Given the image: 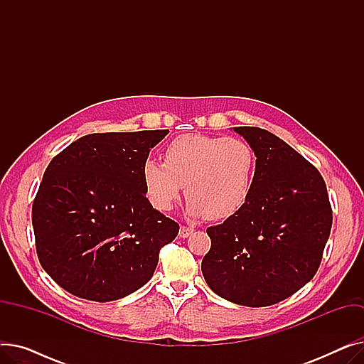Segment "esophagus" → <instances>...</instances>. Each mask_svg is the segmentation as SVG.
<instances>
[{"label": "esophagus", "mask_w": 364, "mask_h": 364, "mask_svg": "<svg viewBox=\"0 0 364 364\" xmlns=\"http://www.w3.org/2000/svg\"><path fill=\"white\" fill-rule=\"evenodd\" d=\"M192 233H193L192 227H187V225L180 227V237H188Z\"/></svg>", "instance_id": "1"}]
</instances>
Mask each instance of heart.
<instances>
[{
	"mask_svg": "<svg viewBox=\"0 0 364 364\" xmlns=\"http://www.w3.org/2000/svg\"><path fill=\"white\" fill-rule=\"evenodd\" d=\"M257 174L252 146L235 137L184 134L164 151V164L146 161L143 183L150 203L169 211L186 186L187 211L221 221L236 215L250 200Z\"/></svg>",
	"mask_w": 364,
	"mask_h": 364,
	"instance_id": "1",
	"label": "heart"
}]
</instances>
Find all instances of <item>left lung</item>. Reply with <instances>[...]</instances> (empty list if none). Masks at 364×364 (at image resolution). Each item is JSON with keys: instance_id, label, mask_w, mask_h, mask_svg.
Wrapping results in <instances>:
<instances>
[{"instance_id": "8db88e82", "label": "left lung", "mask_w": 364, "mask_h": 364, "mask_svg": "<svg viewBox=\"0 0 364 364\" xmlns=\"http://www.w3.org/2000/svg\"><path fill=\"white\" fill-rule=\"evenodd\" d=\"M252 146L257 174L250 200L208 227L202 273L217 295L269 307L299 291L318 270L332 228V206L318 169L270 131L236 127Z\"/></svg>"}]
</instances>
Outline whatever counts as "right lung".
<instances>
[{
  "instance_id": "obj_1",
  "label": "right lung",
  "mask_w": 364,
  "mask_h": 364,
  "mask_svg": "<svg viewBox=\"0 0 364 364\" xmlns=\"http://www.w3.org/2000/svg\"><path fill=\"white\" fill-rule=\"evenodd\" d=\"M169 131L95 132L48 164L32 205L36 255L69 294L107 302L146 284L180 225L146 198L143 165Z\"/></svg>"
}]
</instances>
